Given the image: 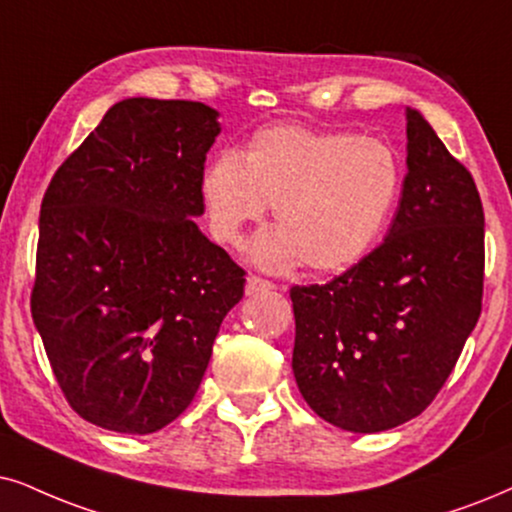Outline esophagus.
<instances>
[{"instance_id":"34e87169","label":"esophagus","mask_w":512,"mask_h":512,"mask_svg":"<svg viewBox=\"0 0 512 512\" xmlns=\"http://www.w3.org/2000/svg\"><path fill=\"white\" fill-rule=\"evenodd\" d=\"M276 286L267 278L257 276V274H250L248 281H245V293L248 295H257V293H267V290H274Z\"/></svg>"}]
</instances>
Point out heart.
Here are the masks:
<instances>
[{
    "instance_id": "1",
    "label": "heart",
    "mask_w": 512,
    "mask_h": 512,
    "mask_svg": "<svg viewBox=\"0 0 512 512\" xmlns=\"http://www.w3.org/2000/svg\"><path fill=\"white\" fill-rule=\"evenodd\" d=\"M401 189L397 155L385 141L349 132L278 125L255 132L241 153L215 155L200 174L210 234L236 245L267 208L281 226L252 241L267 269L302 262L314 271L357 264L390 222Z\"/></svg>"
}]
</instances>
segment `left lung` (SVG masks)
<instances>
[{
  "label": "left lung",
  "instance_id": "1",
  "mask_svg": "<svg viewBox=\"0 0 512 512\" xmlns=\"http://www.w3.org/2000/svg\"><path fill=\"white\" fill-rule=\"evenodd\" d=\"M397 215L378 248L328 283L293 286V373L316 416L383 432L432 404L482 312L484 210L475 179L406 111Z\"/></svg>",
  "mask_w": 512,
  "mask_h": 512
}]
</instances>
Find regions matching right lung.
Returning a JSON list of instances; mask_svg holds the SVG:
<instances>
[{
    "mask_svg": "<svg viewBox=\"0 0 512 512\" xmlns=\"http://www.w3.org/2000/svg\"><path fill=\"white\" fill-rule=\"evenodd\" d=\"M217 134L205 103L125 99L42 198L32 321L63 397L103 430L179 418L243 297L245 271L193 222Z\"/></svg>",
    "mask_w": 512,
    "mask_h": 512,
    "instance_id": "1",
    "label": "right lung"
}]
</instances>
